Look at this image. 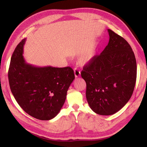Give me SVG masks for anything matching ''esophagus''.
Wrapping results in <instances>:
<instances>
[{"label":"esophagus","mask_w":147,"mask_h":147,"mask_svg":"<svg viewBox=\"0 0 147 147\" xmlns=\"http://www.w3.org/2000/svg\"><path fill=\"white\" fill-rule=\"evenodd\" d=\"M74 75H75L76 78H78V77H79L80 75V71L79 70H78V69L76 68L74 69Z\"/></svg>","instance_id":"esophagus-1"}]
</instances>
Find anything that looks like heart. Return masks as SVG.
I'll return each mask as SVG.
<instances>
[{
	"label": "heart",
	"mask_w": 147,
	"mask_h": 147,
	"mask_svg": "<svg viewBox=\"0 0 147 147\" xmlns=\"http://www.w3.org/2000/svg\"><path fill=\"white\" fill-rule=\"evenodd\" d=\"M96 53V46L95 45L91 46L86 50L83 51L79 58V64L83 65L89 63L94 59Z\"/></svg>",
	"instance_id": "b5f03b06"
}]
</instances>
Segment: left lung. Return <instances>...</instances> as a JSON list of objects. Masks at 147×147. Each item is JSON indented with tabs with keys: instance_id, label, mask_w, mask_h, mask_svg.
Listing matches in <instances>:
<instances>
[{
	"instance_id": "1",
	"label": "left lung",
	"mask_w": 147,
	"mask_h": 147,
	"mask_svg": "<svg viewBox=\"0 0 147 147\" xmlns=\"http://www.w3.org/2000/svg\"><path fill=\"white\" fill-rule=\"evenodd\" d=\"M108 45L83 67L82 78L86 83V96L98 114L119 111L131 98L136 80V61L128 42L110 29Z\"/></svg>"
}]
</instances>
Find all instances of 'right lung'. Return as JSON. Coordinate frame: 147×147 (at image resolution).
<instances>
[{
  "mask_svg": "<svg viewBox=\"0 0 147 147\" xmlns=\"http://www.w3.org/2000/svg\"><path fill=\"white\" fill-rule=\"evenodd\" d=\"M24 38L15 49L8 70L12 93L19 105L37 119L49 120L63 107L69 86L75 78L69 67H38L27 64L22 56Z\"/></svg>",
  "mask_w": 147,
  "mask_h": 147,
  "instance_id": "right-lung-1",
  "label": "right lung"
}]
</instances>
